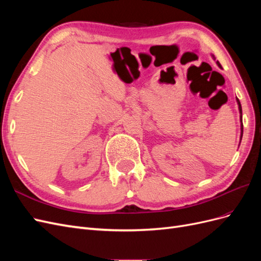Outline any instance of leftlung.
Wrapping results in <instances>:
<instances>
[{"label":"left lung","mask_w":261,"mask_h":261,"mask_svg":"<svg viewBox=\"0 0 261 261\" xmlns=\"http://www.w3.org/2000/svg\"><path fill=\"white\" fill-rule=\"evenodd\" d=\"M217 64L219 65V66H221V64L219 62H217ZM238 103H239V110H240V113H241V127H242V134H241V138H242V136H243V121H242V106H241V102H240V100L238 99Z\"/></svg>","instance_id":"left-lung-1"}]
</instances>
